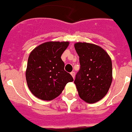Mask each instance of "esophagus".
<instances>
[{"instance_id": "esophagus-1", "label": "esophagus", "mask_w": 132, "mask_h": 132, "mask_svg": "<svg viewBox=\"0 0 132 132\" xmlns=\"http://www.w3.org/2000/svg\"><path fill=\"white\" fill-rule=\"evenodd\" d=\"M70 74H71L72 78L74 79V77H75V72H70Z\"/></svg>"}]
</instances>
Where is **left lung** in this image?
Instances as JSON below:
<instances>
[{"label": "left lung", "instance_id": "1", "mask_svg": "<svg viewBox=\"0 0 132 132\" xmlns=\"http://www.w3.org/2000/svg\"><path fill=\"white\" fill-rule=\"evenodd\" d=\"M80 69L74 83L81 100L94 103L107 94L112 81V60L101 47L86 42L74 44Z\"/></svg>", "mask_w": 132, "mask_h": 132}]
</instances>
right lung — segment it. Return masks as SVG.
<instances>
[{
    "label": "right lung",
    "mask_w": 132,
    "mask_h": 132,
    "mask_svg": "<svg viewBox=\"0 0 132 132\" xmlns=\"http://www.w3.org/2000/svg\"><path fill=\"white\" fill-rule=\"evenodd\" d=\"M69 42H47L35 47L27 61L26 77L30 91L35 97L51 101L58 97L73 78L64 70L61 56Z\"/></svg>",
    "instance_id": "obj_1"
}]
</instances>
